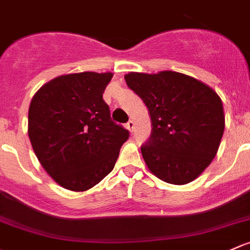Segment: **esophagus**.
I'll use <instances>...</instances> for the list:
<instances>
[{
	"label": "esophagus",
	"instance_id": "obj_1",
	"mask_svg": "<svg viewBox=\"0 0 250 250\" xmlns=\"http://www.w3.org/2000/svg\"><path fill=\"white\" fill-rule=\"evenodd\" d=\"M125 127H127V129L129 130V132H133V130H134V122H133V120H130L129 122H128L127 125H125Z\"/></svg>",
	"mask_w": 250,
	"mask_h": 250
}]
</instances>
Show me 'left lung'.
<instances>
[{"mask_svg":"<svg viewBox=\"0 0 250 250\" xmlns=\"http://www.w3.org/2000/svg\"><path fill=\"white\" fill-rule=\"evenodd\" d=\"M128 87L144 101L152 133L141 146L148 170L171 185L198 178L217 154L225 128L220 97L182 73H129Z\"/></svg>","mask_w":250,"mask_h":250,"instance_id":"obj_1","label":"left lung"}]
</instances>
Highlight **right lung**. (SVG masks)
Returning <instances> with one entry per match:
<instances>
[{"mask_svg":"<svg viewBox=\"0 0 250 250\" xmlns=\"http://www.w3.org/2000/svg\"><path fill=\"white\" fill-rule=\"evenodd\" d=\"M112 73L83 72L44 83L28 109L37 158L63 188L85 191L112 171L127 129L112 122L103 93Z\"/></svg>","mask_w":250,"mask_h":250,"instance_id":"add662e5","label":"right lung"}]
</instances>
